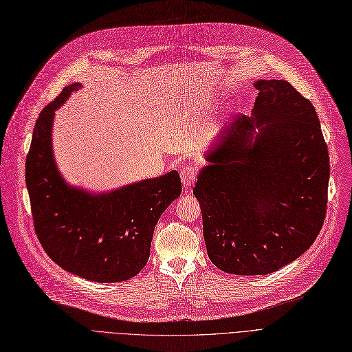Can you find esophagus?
<instances>
[{
  "label": "esophagus",
  "instance_id": "obj_1",
  "mask_svg": "<svg viewBox=\"0 0 352 352\" xmlns=\"http://www.w3.org/2000/svg\"><path fill=\"white\" fill-rule=\"evenodd\" d=\"M197 179V171L194 166H184L181 169V183L184 188H190Z\"/></svg>",
  "mask_w": 352,
  "mask_h": 352
}]
</instances>
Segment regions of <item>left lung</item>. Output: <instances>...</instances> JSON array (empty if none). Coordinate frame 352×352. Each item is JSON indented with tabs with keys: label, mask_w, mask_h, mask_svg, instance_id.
<instances>
[{
	"label": "left lung",
	"mask_w": 352,
	"mask_h": 352,
	"mask_svg": "<svg viewBox=\"0 0 352 352\" xmlns=\"http://www.w3.org/2000/svg\"><path fill=\"white\" fill-rule=\"evenodd\" d=\"M252 116L219 133L192 192L210 261L264 276L318 238L328 204L329 153L319 117L287 81H256Z\"/></svg>",
	"instance_id": "1"
}]
</instances>
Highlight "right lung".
I'll return each mask as SVG.
<instances>
[{
	"instance_id": "right-lung-1",
	"label": "right lung",
	"mask_w": 352,
	"mask_h": 352,
	"mask_svg": "<svg viewBox=\"0 0 352 352\" xmlns=\"http://www.w3.org/2000/svg\"><path fill=\"white\" fill-rule=\"evenodd\" d=\"M71 84L38 114L25 158L34 230L49 258L72 274L96 283H119L146 265L156 223L181 194L177 171L93 194L62 178L52 151V123Z\"/></svg>"
}]
</instances>
